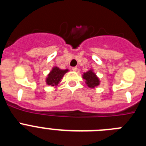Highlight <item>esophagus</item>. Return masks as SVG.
<instances>
[{"mask_svg": "<svg viewBox=\"0 0 146 146\" xmlns=\"http://www.w3.org/2000/svg\"><path fill=\"white\" fill-rule=\"evenodd\" d=\"M72 71H74V72H76V71L77 70V66H74V67H72Z\"/></svg>", "mask_w": 146, "mask_h": 146, "instance_id": "obj_1", "label": "esophagus"}]
</instances>
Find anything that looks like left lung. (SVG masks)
<instances>
[{
    "mask_svg": "<svg viewBox=\"0 0 146 146\" xmlns=\"http://www.w3.org/2000/svg\"><path fill=\"white\" fill-rule=\"evenodd\" d=\"M83 78L86 80V84L90 88H94L99 86V80L92 71H88L83 74Z\"/></svg>",
    "mask_w": 146,
    "mask_h": 146,
    "instance_id": "left-lung-1",
    "label": "left lung"
}]
</instances>
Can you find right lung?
<instances>
[{"mask_svg":"<svg viewBox=\"0 0 146 146\" xmlns=\"http://www.w3.org/2000/svg\"><path fill=\"white\" fill-rule=\"evenodd\" d=\"M66 72H68V69L62 70L58 67H54L47 78V85L52 86H57Z\"/></svg>","mask_w":146,"mask_h":146,"instance_id":"right-lung-1","label":"right lung"}]
</instances>
